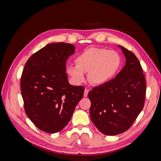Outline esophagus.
<instances>
[{"label":"esophagus","instance_id":"1","mask_svg":"<svg viewBox=\"0 0 161 161\" xmlns=\"http://www.w3.org/2000/svg\"><path fill=\"white\" fill-rule=\"evenodd\" d=\"M89 90L88 89H85V92H84V97H87V95H88V93H89Z\"/></svg>","mask_w":161,"mask_h":161}]
</instances>
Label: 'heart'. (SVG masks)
I'll return each mask as SVG.
<instances>
[{
    "label": "heart",
    "instance_id": "heart-1",
    "mask_svg": "<svg viewBox=\"0 0 161 161\" xmlns=\"http://www.w3.org/2000/svg\"><path fill=\"white\" fill-rule=\"evenodd\" d=\"M76 65H68L66 69L76 83L85 80V73L89 72V80L92 84L101 85L114 79L121 66V58L118 52L104 48L92 47L78 55Z\"/></svg>",
    "mask_w": 161,
    "mask_h": 161
}]
</instances>
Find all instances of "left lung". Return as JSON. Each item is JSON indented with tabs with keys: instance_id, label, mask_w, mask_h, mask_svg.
Wrapping results in <instances>:
<instances>
[{
	"instance_id": "8db88e82",
	"label": "left lung",
	"mask_w": 161,
	"mask_h": 161,
	"mask_svg": "<svg viewBox=\"0 0 161 161\" xmlns=\"http://www.w3.org/2000/svg\"><path fill=\"white\" fill-rule=\"evenodd\" d=\"M125 58V65L108 83L94 87L88 93L91 102L92 122L105 135H118L127 131L144 105L145 76L134 53L118 46Z\"/></svg>"
}]
</instances>
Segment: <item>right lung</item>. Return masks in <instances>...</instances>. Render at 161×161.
I'll use <instances>...</instances> for the list:
<instances>
[{"instance_id": "add662e5", "label": "right lung", "mask_w": 161, "mask_h": 161, "mask_svg": "<svg viewBox=\"0 0 161 161\" xmlns=\"http://www.w3.org/2000/svg\"><path fill=\"white\" fill-rule=\"evenodd\" d=\"M70 43H48L29 58L21 78L25 114L37 128L47 133L60 131L69 122L85 88L72 86L66 62L75 53Z\"/></svg>"}]
</instances>
